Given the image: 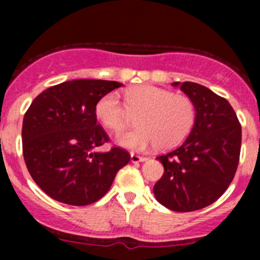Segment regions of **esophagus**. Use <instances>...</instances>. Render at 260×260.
I'll list each match as a JSON object with an SVG mask.
<instances>
[{
  "instance_id": "34e87169",
  "label": "esophagus",
  "mask_w": 260,
  "mask_h": 260,
  "mask_svg": "<svg viewBox=\"0 0 260 260\" xmlns=\"http://www.w3.org/2000/svg\"><path fill=\"white\" fill-rule=\"evenodd\" d=\"M146 157L143 156H138V154H135L132 153L131 154V162H133V164H138V162H143L146 161Z\"/></svg>"
}]
</instances>
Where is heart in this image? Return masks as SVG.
Listing matches in <instances>:
<instances>
[{
  "mask_svg": "<svg viewBox=\"0 0 260 260\" xmlns=\"http://www.w3.org/2000/svg\"><path fill=\"white\" fill-rule=\"evenodd\" d=\"M95 115L112 132H119L132 117L137 127L117 136L115 142L132 151L157 146L170 149L185 140L196 117L195 104L188 96L154 85H137L124 91V104L115 93L102 96Z\"/></svg>",
  "mask_w": 260,
  "mask_h": 260,
  "instance_id": "heart-1",
  "label": "heart"
}]
</instances>
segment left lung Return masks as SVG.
Returning <instances> with one entry per match:
<instances>
[{
  "mask_svg": "<svg viewBox=\"0 0 260 260\" xmlns=\"http://www.w3.org/2000/svg\"><path fill=\"white\" fill-rule=\"evenodd\" d=\"M193 102V127L179 148L157 159L165 172L153 187L156 200L179 212L215 203L229 187L239 164L242 125L225 98L192 81L172 83Z\"/></svg>",
  "mask_w": 260,
  "mask_h": 260,
  "instance_id": "8db88e82",
  "label": "left lung"
}]
</instances>
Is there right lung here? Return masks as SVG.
I'll use <instances>...</instances> for the list:
<instances>
[{
    "mask_svg": "<svg viewBox=\"0 0 260 260\" xmlns=\"http://www.w3.org/2000/svg\"><path fill=\"white\" fill-rule=\"evenodd\" d=\"M119 86L111 80L64 81L28 107L22 123L23 158L32 180L54 200L75 206L95 203L129 162V153L119 147L95 151L109 141L96 123L95 106Z\"/></svg>",
    "mask_w": 260,
    "mask_h": 260,
    "instance_id": "1",
    "label": "right lung"
}]
</instances>
